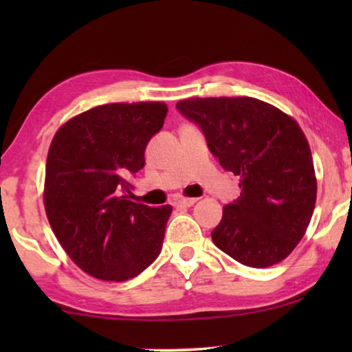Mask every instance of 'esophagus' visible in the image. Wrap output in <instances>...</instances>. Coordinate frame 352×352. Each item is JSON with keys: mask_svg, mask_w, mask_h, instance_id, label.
Listing matches in <instances>:
<instances>
[{"mask_svg": "<svg viewBox=\"0 0 352 352\" xmlns=\"http://www.w3.org/2000/svg\"><path fill=\"white\" fill-rule=\"evenodd\" d=\"M199 199L195 197H179V199L175 200V206H192Z\"/></svg>", "mask_w": 352, "mask_h": 352, "instance_id": "34e87169", "label": "esophagus"}]
</instances>
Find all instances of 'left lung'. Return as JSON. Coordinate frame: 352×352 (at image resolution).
Segmentation results:
<instances>
[{"mask_svg":"<svg viewBox=\"0 0 352 352\" xmlns=\"http://www.w3.org/2000/svg\"><path fill=\"white\" fill-rule=\"evenodd\" d=\"M204 131L242 194L223 208L211 239L235 261L269 267L290 254L314 213L317 179L295 118L254 98H192L176 104Z\"/></svg>","mask_w":352,"mask_h":352,"instance_id":"8db88e82","label":"left lung"}]
</instances>
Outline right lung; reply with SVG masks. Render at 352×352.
<instances>
[{
	"mask_svg": "<svg viewBox=\"0 0 352 352\" xmlns=\"http://www.w3.org/2000/svg\"><path fill=\"white\" fill-rule=\"evenodd\" d=\"M166 112L158 100L98 105L65 122L51 141L47 221L72 261L100 280L136 277L162 252L171 205L138 204L131 177Z\"/></svg>",
	"mask_w": 352,
	"mask_h": 352,
	"instance_id": "add662e5",
	"label": "right lung"
}]
</instances>
